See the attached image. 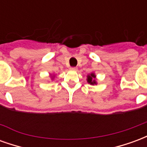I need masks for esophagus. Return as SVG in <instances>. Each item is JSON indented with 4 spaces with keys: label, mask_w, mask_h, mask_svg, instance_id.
I'll use <instances>...</instances> for the list:
<instances>
[{
    "label": "esophagus",
    "mask_w": 147,
    "mask_h": 147,
    "mask_svg": "<svg viewBox=\"0 0 147 147\" xmlns=\"http://www.w3.org/2000/svg\"><path fill=\"white\" fill-rule=\"evenodd\" d=\"M70 69L71 71H77V70H78V68H77V67H70Z\"/></svg>",
    "instance_id": "esophagus-1"
}]
</instances>
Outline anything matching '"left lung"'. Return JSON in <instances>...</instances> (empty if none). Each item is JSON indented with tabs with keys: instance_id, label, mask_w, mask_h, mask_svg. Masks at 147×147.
<instances>
[{
	"instance_id": "1",
	"label": "left lung",
	"mask_w": 147,
	"mask_h": 147,
	"mask_svg": "<svg viewBox=\"0 0 147 147\" xmlns=\"http://www.w3.org/2000/svg\"><path fill=\"white\" fill-rule=\"evenodd\" d=\"M96 76L94 73H90V75L87 76V83L91 84V85H94V84H97V82L95 80Z\"/></svg>"
}]
</instances>
